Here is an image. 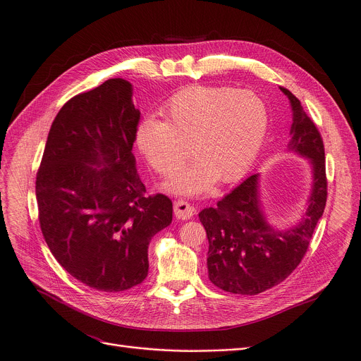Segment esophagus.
Here are the masks:
<instances>
[{"mask_svg": "<svg viewBox=\"0 0 361 361\" xmlns=\"http://www.w3.org/2000/svg\"><path fill=\"white\" fill-rule=\"evenodd\" d=\"M174 214L180 220H188L194 214V207L184 200H177L174 201Z\"/></svg>", "mask_w": 361, "mask_h": 361, "instance_id": "34e87169", "label": "esophagus"}]
</instances>
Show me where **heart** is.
<instances>
[{
  "label": "heart",
  "mask_w": 361,
  "mask_h": 361,
  "mask_svg": "<svg viewBox=\"0 0 361 361\" xmlns=\"http://www.w3.org/2000/svg\"><path fill=\"white\" fill-rule=\"evenodd\" d=\"M166 121L144 120L135 133L148 166L173 176L191 156L197 159L167 187L181 194L207 190L214 178L238 180L254 163L267 131V107L252 91L231 87L190 85L163 107Z\"/></svg>",
  "instance_id": "heart-1"
}]
</instances>
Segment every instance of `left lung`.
Instances as JSON below:
<instances>
[{"mask_svg": "<svg viewBox=\"0 0 361 361\" xmlns=\"http://www.w3.org/2000/svg\"><path fill=\"white\" fill-rule=\"evenodd\" d=\"M288 98L293 126L288 148L310 159L313 191L305 219L287 231L274 230L260 207L259 176L252 174L224 195L214 207L200 212L207 231L210 281L219 288L254 295L284 281L301 263L327 201L326 157L322 134L301 107L300 99L280 87Z\"/></svg>", "mask_w": 361, "mask_h": 361, "instance_id": "obj_1", "label": "left lung"}]
</instances>
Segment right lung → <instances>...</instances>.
<instances>
[{
	"label": "right lung",
	"mask_w": 361,
	"mask_h": 361,
	"mask_svg": "<svg viewBox=\"0 0 361 361\" xmlns=\"http://www.w3.org/2000/svg\"><path fill=\"white\" fill-rule=\"evenodd\" d=\"M131 91L127 80L110 78L68 99L51 124L35 180L51 252L78 281L109 293L144 281L149 240L173 220L171 200L147 195L137 174L140 111Z\"/></svg>",
	"instance_id": "1"
}]
</instances>
